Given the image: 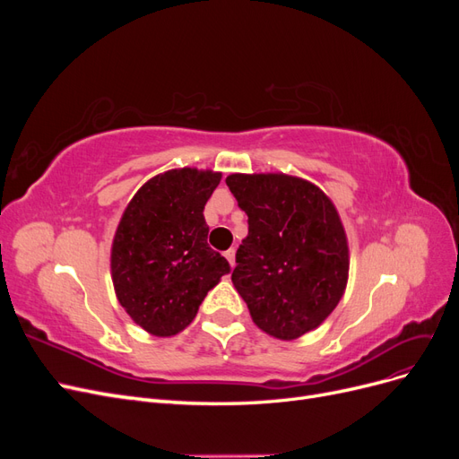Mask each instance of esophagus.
<instances>
[{
  "mask_svg": "<svg viewBox=\"0 0 459 459\" xmlns=\"http://www.w3.org/2000/svg\"><path fill=\"white\" fill-rule=\"evenodd\" d=\"M224 255H226V258H228V262H230V266L233 268V266H235V248H230V251H226Z\"/></svg>",
  "mask_w": 459,
  "mask_h": 459,
  "instance_id": "34e87169",
  "label": "esophagus"
}]
</instances>
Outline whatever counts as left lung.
<instances>
[{
    "mask_svg": "<svg viewBox=\"0 0 459 459\" xmlns=\"http://www.w3.org/2000/svg\"><path fill=\"white\" fill-rule=\"evenodd\" d=\"M226 184L248 216L231 281L262 331L299 339L335 310L349 280L337 208L322 189L287 174H231Z\"/></svg>",
    "mask_w": 459,
    "mask_h": 459,
    "instance_id": "1",
    "label": "left lung"
}]
</instances>
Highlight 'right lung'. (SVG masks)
<instances>
[{
    "instance_id": "1",
    "label": "right lung",
    "mask_w": 459,
    "mask_h": 459,
    "mask_svg": "<svg viewBox=\"0 0 459 459\" xmlns=\"http://www.w3.org/2000/svg\"><path fill=\"white\" fill-rule=\"evenodd\" d=\"M220 172L178 169L151 178L124 211L110 251L118 302L151 335L172 337L197 316L228 260L206 243L203 211Z\"/></svg>"
}]
</instances>
